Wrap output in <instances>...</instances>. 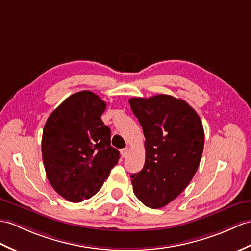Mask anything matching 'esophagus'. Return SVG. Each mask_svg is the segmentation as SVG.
Here are the masks:
<instances>
[{
    "label": "esophagus",
    "instance_id": "obj_1",
    "mask_svg": "<svg viewBox=\"0 0 251 251\" xmlns=\"http://www.w3.org/2000/svg\"><path fill=\"white\" fill-rule=\"evenodd\" d=\"M128 154V148H125V149H122L121 150V155L122 157H126Z\"/></svg>",
    "mask_w": 251,
    "mask_h": 251
}]
</instances>
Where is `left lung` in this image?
Masks as SVG:
<instances>
[{
    "label": "left lung",
    "mask_w": 251,
    "mask_h": 251,
    "mask_svg": "<svg viewBox=\"0 0 251 251\" xmlns=\"http://www.w3.org/2000/svg\"><path fill=\"white\" fill-rule=\"evenodd\" d=\"M145 137V162L131 174L136 197L160 208L187 187L200 165L204 130L199 115L183 99L170 95L129 99Z\"/></svg>",
    "instance_id": "1"
}]
</instances>
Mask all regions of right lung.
<instances>
[{
    "instance_id": "obj_1",
    "label": "right lung",
    "mask_w": 251,
    "mask_h": 251,
    "mask_svg": "<svg viewBox=\"0 0 251 251\" xmlns=\"http://www.w3.org/2000/svg\"><path fill=\"white\" fill-rule=\"evenodd\" d=\"M106 102L91 91L66 98L47 120L42 153L52 187L69 202L90 199L100 190L120 152L100 116Z\"/></svg>"
}]
</instances>
